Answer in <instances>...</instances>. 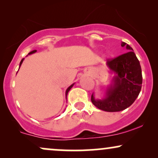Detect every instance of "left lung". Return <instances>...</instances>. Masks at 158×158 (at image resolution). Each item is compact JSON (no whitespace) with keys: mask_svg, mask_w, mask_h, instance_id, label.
<instances>
[{"mask_svg":"<svg viewBox=\"0 0 158 158\" xmlns=\"http://www.w3.org/2000/svg\"><path fill=\"white\" fill-rule=\"evenodd\" d=\"M121 46L129 51L107 61V66L116 76L107 88L106 97L96 99L94 94L91 96L92 103L105 111H120L131 106L142 87V70L133 49L125 42L121 43Z\"/></svg>","mask_w":158,"mask_h":158,"instance_id":"left-lung-1","label":"left lung"}]
</instances>
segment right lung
<instances>
[{"label":"right lung","mask_w":158,"mask_h":158,"mask_svg":"<svg viewBox=\"0 0 158 158\" xmlns=\"http://www.w3.org/2000/svg\"><path fill=\"white\" fill-rule=\"evenodd\" d=\"M36 51H37V50H32V51H31V52H29V53H28V55H30V54H32V53H34V52H35ZM23 59H21V62H20V66H19V68H20V67H21V64H22V62H23ZM73 85H74V84H73V85H70V87H68V89L66 90V97H67V95H68V94L69 90H70V89H71V88H72V87L73 86Z\"/></svg>","instance_id":"add662e5"}]
</instances>
